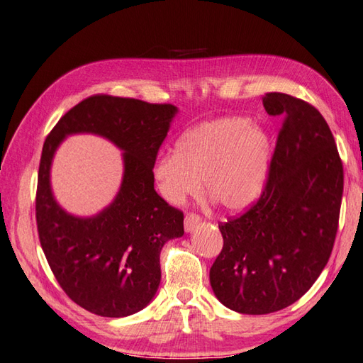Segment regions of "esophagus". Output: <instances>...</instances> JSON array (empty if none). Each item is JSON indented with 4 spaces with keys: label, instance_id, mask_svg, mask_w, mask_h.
I'll use <instances>...</instances> for the list:
<instances>
[{
    "label": "esophagus",
    "instance_id": "obj_1",
    "mask_svg": "<svg viewBox=\"0 0 363 363\" xmlns=\"http://www.w3.org/2000/svg\"><path fill=\"white\" fill-rule=\"evenodd\" d=\"M200 222H202V217H200V216H197L194 213L186 214V217H184V231H186V233L192 231Z\"/></svg>",
    "mask_w": 363,
    "mask_h": 363
}]
</instances>
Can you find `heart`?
I'll return each instance as SVG.
<instances>
[{
    "instance_id": "obj_1",
    "label": "heart",
    "mask_w": 363,
    "mask_h": 363,
    "mask_svg": "<svg viewBox=\"0 0 363 363\" xmlns=\"http://www.w3.org/2000/svg\"><path fill=\"white\" fill-rule=\"evenodd\" d=\"M270 163V140L262 127L244 118H219L189 128L175 154L160 155L152 169L160 194L180 205L199 194L227 211H244L259 197Z\"/></svg>"
}]
</instances>
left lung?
<instances>
[{"label":"left lung","instance_id":"1","mask_svg":"<svg viewBox=\"0 0 363 363\" xmlns=\"http://www.w3.org/2000/svg\"><path fill=\"white\" fill-rule=\"evenodd\" d=\"M262 104L283 118L269 179L247 213L219 225L223 247L209 270L217 300L248 315L284 309L315 283L343 194V164L320 111L284 93H267Z\"/></svg>","mask_w":363,"mask_h":363}]
</instances>
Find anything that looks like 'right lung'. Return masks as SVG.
I'll use <instances>...</instances> for the list:
<instances>
[{
    "mask_svg": "<svg viewBox=\"0 0 363 363\" xmlns=\"http://www.w3.org/2000/svg\"><path fill=\"white\" fill-rule=\"evenodd\" d=\"M175 113L171 104L96 94L63 115L45 140L35 197L40 244L65 294L96 315L119 318L146 308L160 286L161 248L184 233L183 213L157 194L152 175ZM72 133L104 135L125 150L120 192L91 218L67 213L52 196V158Z\"/></svg>",
    "mask_w": 363,
    "mask_h": 363,
    "instance_id": "add662e5",
    "label": "right lung"
}]
</instances>
